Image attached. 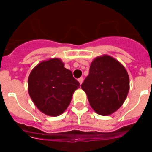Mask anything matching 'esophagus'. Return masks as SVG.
Returning a JSON list of instances; mask_svg holds the SVG:
<instances>
[{"label": "esophagus", "mask_w": 152, "mask_h": 152, "mask_svg": "<svg viewBox=\"0 0 152 152\" xmlns=\"http://www.w3.org/2000/svg\"><path fill=\"white\" fill-rule=\"evenodd\" d=\"M78 81H79V82L80 85H82V82H83V78L80 77L79 79H78Z\"/></svg>", "instance_id": "esophagus-1"}]
</instances>
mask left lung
Segmentation results:
<instances>
[{
  "label": "left lung",
  "mask_w": 152,
  "mask_h": 152,
  "mask_svg": "<svg viewBox=\"0 0 152 152\" xmlns=\"http://www.w3.org/2000/svg\"><path fill=\"white\" fill-rule=\"evenodd\" d=\"M81 87L92 108L101 115H108L120 108L126 99L129 78L120 62L104 55L93 61Z\"/></svg>",
  "instance_id": "8db88e82"
}]
</instances>
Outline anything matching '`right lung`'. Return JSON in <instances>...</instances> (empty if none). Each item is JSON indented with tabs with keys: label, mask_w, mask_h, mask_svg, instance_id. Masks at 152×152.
Listing matches in <instances>:
<instances>
[{
	"label": "right lung",
	"mask_w": 152,
	"mask_h": 152,
	"mask_svg": "<svg viewBox=\"0 0 152 152\" xmlns=\"http://www.w3.org/2000/svg\"><path fill=\"white\" fill-rule=\"evenodd\" d=\"M28 93L36 107L47 115L58 116L67 108L80 87L73 73L59 59L38 64L28 77Z\"/></svg>",
	"instance_id": "right-lung-1"
}]
</instances>
